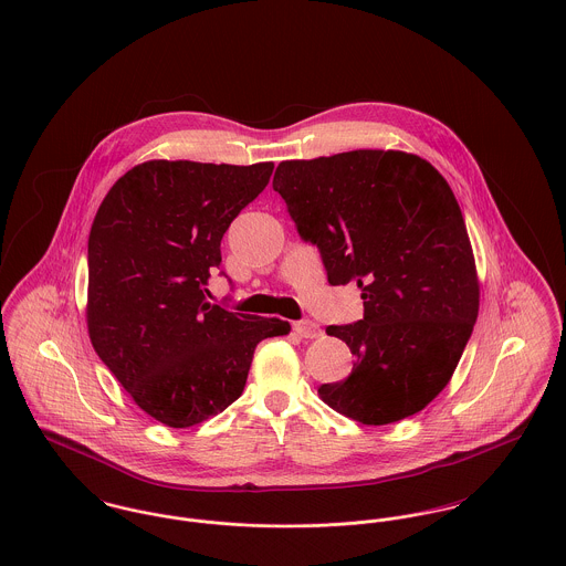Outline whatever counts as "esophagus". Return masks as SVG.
Listing matches in <instances>:
<instances>
[{"mask_svg":"<svg viewBox=\"0 0 566 566\" xmlns=\"http://www.w3.org/2000/svg\"><path fill=\"white\" fill-rule=\"evenodd\" d=\"M294 333L305 339H316L323 335V328L314 321H298V323H294Z\"/></svg>","mask_w":566,"mask_h":566,"instance_id":"obj_1","label":"esophagus"}]
</instances>
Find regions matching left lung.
I'll list each match as a JSON object with an SVG mask.
<instances>
[{
  "label": "left lung",
  "instance_id": "8db88e82",
  "mask_svg": "<svg viewBox=\"0 0 566 566\" xmlns=\"http://www.w3.org/2000/svg\"><path fill=\"white\" fill-rule=\"evenodd\" d=\"M274 191L331 285L357 283L364 321L326 326L355 355L318 395L335 411L388 424L449 384L480 312L475 256L460 205L431 163L401 150H353L279 163Z\"/></svg>",
  "mask_w": 566,
  "mask_h": 566
}]
</instances>
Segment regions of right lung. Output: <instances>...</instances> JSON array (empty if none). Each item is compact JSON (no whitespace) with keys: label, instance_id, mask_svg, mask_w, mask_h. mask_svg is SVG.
Returning <instances> with one entry per match:
<instances>
[{"label":"right lung","instance_id":"right-lung-1","mask_svg":"<svg viewBox=\"0 0 566 566\" xmlns=\"http://www.w3.org/2000/svg\"><path fill=\"white\" fill-rule=\"evenodd\" d=\"M274 163L146 161L102 200L88 233L86 326L146 413L185 429L242 397L254 348L290 323L207 303L220 242Z\"/></svg>","mask_w":566,"mask_h":566}]
</instances>
